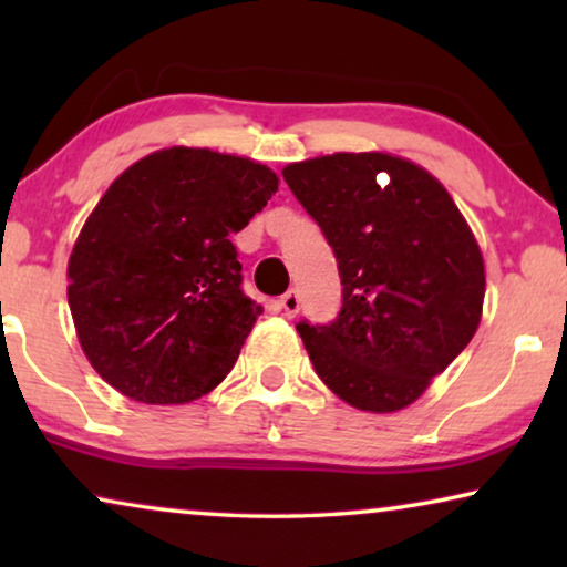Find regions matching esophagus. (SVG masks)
Listing matches in <instances>:
<instances>
[{
    "mask_svg": "<svg viewBox=\"0 0 567 567\" xmlns=\"http://www.w3.org/2000/svg\"><path fill=\"white\" fill-rule=\"evenodd\" d=\"M278 305H281V309H284V315L286 317H293L299 312V307H301V299H299V293L297 291H286L284 297H281V301H278Z\"/></svg>",
    "mask_w": 567,
    "mask_h": 567,
    "instance_id": "34e87169",
    "label": "esophagus"
}]
</instances>
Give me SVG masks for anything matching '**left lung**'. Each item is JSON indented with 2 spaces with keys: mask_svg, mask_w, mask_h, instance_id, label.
Here are the masks:
<instances>
[{
  "mask_svg": "<svg viewBox=\"0 0 567 567\" xmlns=\"http://www.w3.org/2000/svg\"><path fill=\"white\" fill-rule=\"evenodd\" d=\"M284 181L338 260L343 307L297 324L317 377L369 413H394L429 390L475 336L483 252L431 173L382 152L293 162Z\"/></svg>",
  "mask_w": 567,
  "mask_h": 567,
  "instance_id": "obj_1",
  "label": "left lung"
}]
</instances>
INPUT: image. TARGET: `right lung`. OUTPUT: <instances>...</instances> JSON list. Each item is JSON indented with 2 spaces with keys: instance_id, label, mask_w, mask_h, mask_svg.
I'll return each mask as SVG.
<instances>
[{
  "instance_id": "1",
  "label": "right lung",
  "mask_w": 567,
  "mask_h": 567,
  "mask_svg": "<svg viewBox=\"0 0 567 567\" xmlns=\"http://www.w3.org/2000/svg\"><path fill=\"white\" fill-rule=\"evenodd\" d=\"M278 177L212 150L154 152L84 221L69 258V307L92 369L144 405H183L235 367L260 305L243 293L231 235Z\"/></svg>"
}]
</instances>
